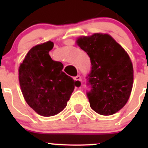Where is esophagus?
I'll return each instance as SVG.
<instances>
[{
    "instance_id": "1",
    "label": "esophagus",
    "mask_w": 148,
    "mask_h": 148,
    "mask_svg": "<svg viewBox=\"0 0 148 148\" xmlns=\"http://www.w3.org/2000/svg\"><path fill=\"white\" fill-rule=\"evenodd\" d=\"M73 79H74V81L76 82V84H78V85L79 86L82 85V77H81L80 75H77V76L74 77Z\"/></svg>"
}]
</instances>
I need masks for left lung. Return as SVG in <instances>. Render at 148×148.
Wrapping results in <instances>:
<instances>
[{"mask_svg":"<svg viewBox=\"0 0 148 148\" xmlns=\"http://www.w3.org/2000/svg\"><path fill=\"white\" fill-rule=\"evenodd\" d=\"M77 45L87 53L92 70L88 75L90 108L102 116L119 111L127 102L133 84V67L125 49L109 34L81 36Z\"/></svg>","mask_w":148,"mask_h":148,"instance_id":"1","label":"left lung"}]
</instances>
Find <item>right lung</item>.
Returning a JSON list of instances; mask_svg holds the SVG:
<instances>
[{"label": "right lung", "instance_id": "right-lung-1", "mask_svg": "<svg viewBox=\"0 0 148 148\" xmlns=\"http://www.w3.org/2000/svg\"><path fill=\"white\" fill-rule=\"evenodd\" d=\"M53 46L49 40L31 48L18 69L23 98L34 111L46 117L64 109L75 88L74 80L62 71V63L49 56Z\"/></svg>", "mask_w": 148, "mask_h": 148}]
</instances>
